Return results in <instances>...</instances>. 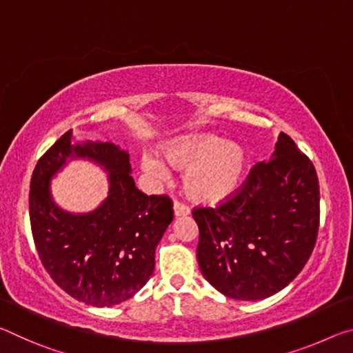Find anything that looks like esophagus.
Returning <instances> with one entry per match:
<instances>
[{
  "mask_svg": "<svg viewBox=\"0 0 353 353\" xmlns=\"http://www.w3.org/2000/svg\"><path fill=\"white\" fill-rule=\"evenodd\" d=\"M172 208H174V216H187V214L190 213L188 207L183 205L182 202H179V201L174 202V207Z\"/></svg>",
  "mask_w": 353,
  "mask_h": 353,
  "instance_id": "34e87169",
  "label": "esophagus"
}]
</instances>
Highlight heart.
Segmentation results:
<instances>
[{
	"mask_svg": "<svg viewBox=\"0 0 353 353\" xmlns=\"http://www.w3.org/2000/svg\"><path fill=\"white\" fill-rule=\"evenodd\" d=\"M160 152L171 168L185 171V194L204 205L229 199L241 185L248 163L246 152L240 145L219 143L218 137L207 134L168 141ZM145 168L155 176L165 174L163 166L154 159L145 160Z\"/></svg>",
	"mask_w": 353,
	"mask_h": 353,
	"instance_id": "1",
	"label": "heart"
}]
</instances>
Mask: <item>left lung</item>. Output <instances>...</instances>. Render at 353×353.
I'll return each mask as SVG.
<instances>
[{
    "mask_svg": "<svg viewBox=\"0 0 353 353\" xmlns=\"http://www.w3.org/2000/svg\"><path fill=\"white\" fill-rule=\"evenodd\" d=\"M198 261L208 283L238 301H260L292 282L319 229V182L296 143L280 132L271 160L256 163L232 198L196 207Z\"/></svg>",
    "mask_w": 353,
    "mask_h": 353,
    "instance_id": "8db88e82",
    "label": "left lung"
}]
</instances>
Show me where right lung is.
<instances>
[{
	"label": "right lung",
	"mask_w": 353,
	"mask_h": 353,
	"mask_svg": "<svg viewBox=\"0 0 353 353\" xmlns=\"http://www.w3.org/2000/svg\"><path fill=\"white\" fill-rule=\"evenodd\" d=\"M68 158H88L110 171V196L97 211L63 212L49 182ZM35 248L51 279L76 301L112 307L139 292L152 276L155 248L174 212L168 196H146L130 176L129 154L113 143H71V130L41 155L29 190Z\"/></svg>",
	"instance_id": "add662e5"
}]
</instances>
